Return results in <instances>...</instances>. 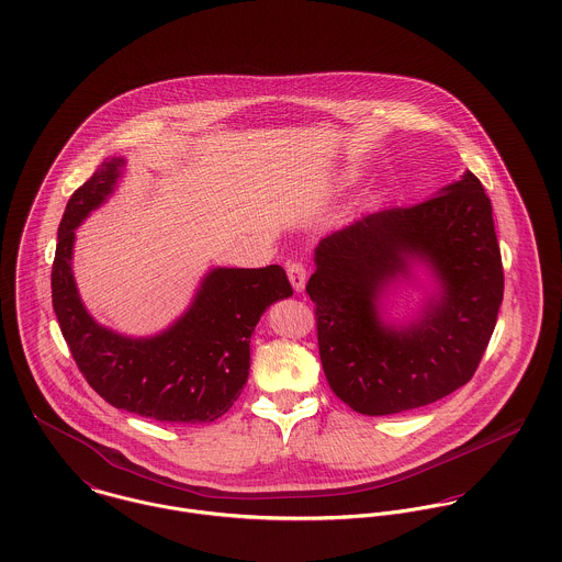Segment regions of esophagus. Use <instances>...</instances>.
Segmentation results:
<instances>
[{"instance_id": "34e87169", "label": "esophagus", "mask_w": 562, "mask_h": 562, "mask_svg": "<svg viewBox=\"0 0 562 562\" xmlns=\"http://www.w3.org/2000/svg\"><path fill=\"white\" fill-rule=\"evenodd\" d=\"M288 277H290V283L296 292H303L305 283H307V268L303 261H290L288 263Z\"/></svg>"}]
</instances>
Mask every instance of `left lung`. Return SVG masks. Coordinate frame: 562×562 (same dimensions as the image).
Returning a JSON list of instances; mask_svg holds the SVG:
<instances>
[{"mask_svg": "<svg viewBox=\"0 0 562 562\" xmlns=\"http://www.w3.org/2000/svg\"><path fill=\"white\" fill-rule=\"evenodd\" d=\"M424 258L442 283L411 327H385L375 294ZM324 376L357 413L392 415L472 381L504 296L491 201L474 172L426 201L368 214L324 238L307 283Z\"/></svg>", "mask_w": 562, "mask_h": 562, "instance_id": "1", "label": "left lung"}]
</instances>
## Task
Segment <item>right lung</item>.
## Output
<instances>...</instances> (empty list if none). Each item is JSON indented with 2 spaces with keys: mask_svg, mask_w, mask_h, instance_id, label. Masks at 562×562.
<instances>
[{
  "mask_svg": "<svg viewBox=\"0 0 562 562\" xmlns=\"http://www.w3.org/2000/svg\"><path fill=\"white\" fill-rule=\"evenodd\" d=\"M123 158L103 161L71 194L58 227L52 303L88 385L116 408L158 422H214L240 398L250 335L261 314L294 294L281 266L216 268L192 307L151 339L116 335L88 316L71 272L76 227L112 192Z\"/></svg>",
  "mask_w": 562,
  "mask_h": 562,
  "instance_id": "obj_1",
  "label": "right lung"
}]
</instances>
